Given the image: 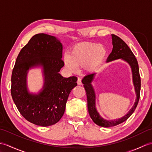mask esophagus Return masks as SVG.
Returning a JSON list of instances; mask_svg holds the SVG:
<instances>
[{
	"label": "esophagus",
	"instance_id": "34e87169",
	"mask_svg": "<svg viewBox=\"0 0 152 152\" xmlns=\"http://www.w3.org/2000/svg\"><path fill=\"white\" fill-rule=\"evenodd\" d=\"M77 85H82V80H81V78H80V77H78V78H77Z\"/></svg>",
	"mask_w": 152,
	"mask_h": 152
}]
</instances>
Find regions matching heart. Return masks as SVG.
I'll list each match as a JSON object with an SVG mask.
<instances>
[{"label": "heart", "mask_w": 152, "mask_h": 152, "mask_svg": "<svg viewBox=\"0 0 152 152\" xmlns=\"http://www.w3.org/2000/svg\"><path fill=\"white\" fill-rule=\"evenodd\" d=\"M106 54L104 45L82 42L70 48L68 57L64 58L65 66L71 72L77 71V66H83L87 72L93 73L100 67Z\"/></svg>", "instance_id": "b5f03b06"}]
</instances>
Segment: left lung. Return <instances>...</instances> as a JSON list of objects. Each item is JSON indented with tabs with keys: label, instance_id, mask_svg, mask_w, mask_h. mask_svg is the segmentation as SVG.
<instances>
[{
	"label": "left lung",
	"instance_id": "8db88e82",
	"mask_svg": "<svg viewBox=\"0 0 152 152\" xmlns=\"http://www.w3.org/2000/svg\"><path fill=\"white\" fill-rule=\"evenodd\" d=\"M112 44L113 46L112 52L107 59V62H111L116 59H121L128 63L132 69L133 83L135 88L136 99L133 107L122 117L115 120H106L102 117L96 107V94L92 82L94 79L96 73L85 76L82 80L83 87L86 91L87 98V107L91 119L98 126L104 128L115 126L124 122L131 116L138 104L140 91V77L139 75V65L135 56L133 54L131 49L125 42L119 37L111 34Z\"/></svg>",
	"mask_w": 152,
	"mask_h": 152
}]
</instances>
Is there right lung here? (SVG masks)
I'll return each mask as SVG.
<instances>
[{"label": "right lung", "instance_id": "1", "mask_svg": "<svg viewBox=\"0 0 152 152\" xmlns=\"http://www.w3.org/2000/svg\"><path fill=\"white\" fill-rule=\"evenodd\" d=\"M63 45L50 35L38 34L30 39L17 56L12 75L11 94L20 113L28 121L47 127L57 123L65 113L70 93L77 86L76 76L64 77ZM41 68L44 86L37 94L29 92L27 76L30 69Z\"/></svg>", "mask_w": 152, "mask_h": 152}]
</instances>
